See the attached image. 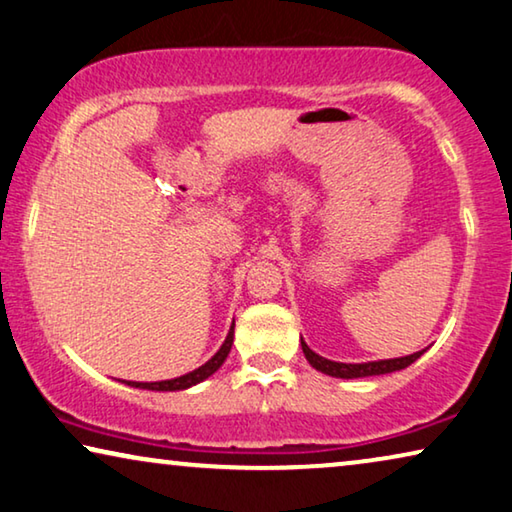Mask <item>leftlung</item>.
Instances as JSON below:
<instances>
[{
    "label": "left lung",
    "instance_id": "1",
    "mask_svg": "<svg viewBox=\"0 0 512 512\" xmlns=\"http://www.w3.org/2000/svg\"><path fill=\"white\" fill-rule=\"evenodd\" d=\"M301 347L303 354L308 358V363L312 368L324 372L329 377H338V379H358V377H375V375H388V372H398L409 368L416 358H421L423 352L402 356V358H384V361H368V363H338V361H329V358L319 356L312 352V349L305 345V340L301 338Z\"/></svg>",
    "mask_w": 512,
    "mask_h": 512
}]
</instances>
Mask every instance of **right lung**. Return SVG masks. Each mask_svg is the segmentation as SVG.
Returning <instances> with one entry per match:
<instances>
[{"label":"right lung","mask_w":512,"mask_h":512,"mask_svg":"<svg viewBox=\"0 0 512 512\" xmlns=\"http://www.w3.org/2000/svg\"><path fill=\"white\" fill-rule=\"evenodd\" d=\"M232 342H234V324H232L230 333H227L223 347H220L218 352L213 354L207 363L200 365L197 370L188 372V375H181L177 379H165V381H128V386L147 388V391H186V388L200 384V381H204V379H209L213 372H216L220 365L225 363V358L232 349Z\"/></svg>","instance_id":"1"}]
</instances>
